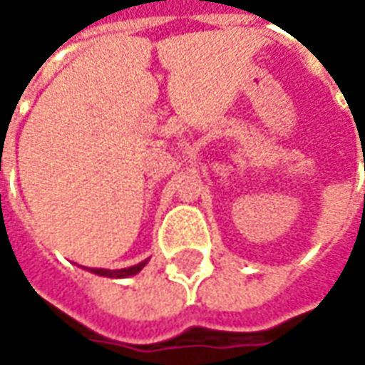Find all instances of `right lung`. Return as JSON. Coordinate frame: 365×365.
Returning <instances> with one entry per match:
<instances>
[{
    "label": "right lung",
    "instance_id": "right-lung-1",
    "mask_svg": "<svg viewBox=\"0 0 365 365\" xmlns=\"http://www.w3.org/2000/svg\"><path fill=\"white\" fill-rule=\"evenodd\" d=\"M144 264H138V266H133V268H127V269H91L93 274H99V275H107V277H127V275H133L136 272H140Z\"/></svg>",
    "mask_w": 365,
    "mask_h": 365
}]
</instances>
